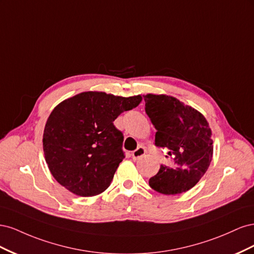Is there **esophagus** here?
Masks as SVG:
<instances>
[{
    "label": "esophagus",
    "mask_w": 254,
    "mask_h": 254,
    "mask_svg": "<svg viewBox=\"0 0 254 254\" xmlns=\"http://www.w3.org/2000/svg\"><path fill=\"white\" fill-rule=\"evenodd\" d=\"M146 153V149L144 147H142V146H140V147H137L133 152H132V159L134 161L141 159L144 155Z\"/></svg>",
    "instance_id": "1"
}]
</instances>
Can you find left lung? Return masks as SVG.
I'll return each instance as SVG.
<instances>
[{
	"instance_id": "obj_1",
	"label": "left lung",
	"mask_w": 254,
	"mask_h": 254,
	"mask_svg": "<svg viewBox=\"0 0 254 254\" xmlns=\"http://www.w3.org/2000/svg\"><path fill=\"white\" fill-rule=\"evenodd\" d=\"M145 111L157 129L155 144L175 156V168L160 166L149 179L158 193L176 195L195 187L213 157L212 130L203 114L165 94L144 95Z\"/></svg>"
}]
</instances>
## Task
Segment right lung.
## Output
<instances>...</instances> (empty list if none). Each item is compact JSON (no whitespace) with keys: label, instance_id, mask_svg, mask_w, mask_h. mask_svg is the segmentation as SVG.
<instances>
[{"label":"right lung","instance_id":"1","mask_svg":"<svg viewBox=\"0 0 254 254\" xmlns=\"http://www.w3.org/2000/svg\"><path fill=\"white\" fill-rule=\"evenodd\" d=\"M141 102V95L123 97L88 91L57 105L42 140L45 161L56 181L82 197L108 189L125 158L124 136L113 122Z\"/></svg>","mask_w":254,"mask_h":254}]
</instances>
